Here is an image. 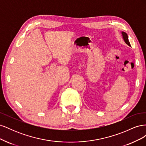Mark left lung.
I'll return each mask as SVG.
<instances>
[{"mask_svg":"<svg viewBox=\"0 0 146 146\" xmlns=\"http://www.w3.org/2000/svg\"><path fill=\"white\" fill-rule=\"evenodd\" d=\"M122 34L123 39H124V41L126 42V44H127L129 45V46H130V42L129 41V38H128L127 34L126 33H125V32H122Z\"/></svg>","mask_w":146,"mask_h":146,"instance_id":"left-lung-1","label":"left lung"}]
</instances>
